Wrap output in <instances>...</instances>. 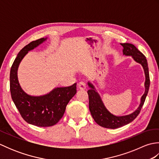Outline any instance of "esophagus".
Segmentation results:
<instances>
[{
    "mask_svg": "<svg viewBox=\"0 0 159 159\" xmlns=\"http://www.w3.org/2000/svg\"><path fill=\"white\" fill-rule=\"evenodd\" d=\"M77 85H78V88H79V89L83 90V89H85V88H86L85 83H84V82H83V81H81V82H80V83H78Z\"/></svg>",
    "mask_w": 159,
    "mask_h": 159,
    "instance_id": "34e87169",
    "label": "esophagus"
}]
</instances>
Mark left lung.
<instances>
[{"instance_id":"1","label":"left lung","mask_w":159,"mask_h":159,"mask_svg":"<svg viewBox=\"0 0 159 159\" xmlns=\"http://www.w3.org/2000/svg\"><path fill=\"white\" fill-rule=\"evenodd\" d=\"M121 45L123 46V55L132 57L134 61L141 64L144 70L145 77H146V80L144 83L145 92L141 98V102L137 109L134 112L126 115V116H115L109 112L106 107L104 106L100 94L98 93L93 84L91 83V81H88L87 83V85L90 88L87 91V93L89 96V108L92 117L99 126L107 128H112V129L125 126L133 121L137 117L148 95L150 83L149 70H148L146 57L133 44L129 43H121Z\"/></svg>"}]
</instances>
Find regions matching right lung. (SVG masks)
Returning <instances> with one entry per match:
<instances>
[{
  "label": "right lung",
  "instance_id": "add662e5",
  "mask_svg": "<svg viewBox=\"0 0 159 159\" xmlns=\"http://www.w3.org/2000/svg\"><path fill=\"white\" fill-rule=\"evenodd\" d=\"M48 38L33 41L24 47L17 55L10 71V91L11 98L22 118L26 122L39 127L56 124L65 113L67 104L76 93V83L70 87H55L41 96L26 93L20 85L18 70L29 51L46 42Z\"/></svg>",
  "mask_w": 159,
  "mask_h": 159
}]
</instances>
